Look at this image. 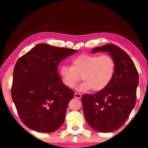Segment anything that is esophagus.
<instances>
[{"mask_svg": "<svg viewBox=\"0 0 148 148\" xmlns=\"http://www.w3.org/2000/svg\"><path fill=\"white\" fill-rule=\"evenodd\" d=\"M74 96H75V98H76L77 99H80L81 98H82V94L75 92V94H74Z\"/></svg>", "mask_w": 148, "mask_h": 148, "instance_id": "1", "label": "esophagus"}]
</instances>
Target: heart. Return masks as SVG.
<instances>
[{
    "label": "heart",
    "mask_w": 148,
    "mask_h": 148,
    "mask_svg": "<svg viewBox=\"0 0 148 148\" xmlns=\"http://www.w3.org/2000/svg\"><path fill=\"white\" fill-rule=\"evenodd\" d=\"M115 71L116 62L109 54H85L74 58L71 66H60L59 74L62 83L68 88H74L82 76L84 82L77 88V90L101 92L112 82Z\"/></svg>",
    "instance_id": "heart-1"
}]
</instances>
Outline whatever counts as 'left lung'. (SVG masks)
<instances>
[{
  "instance_id": "obj_1",
  "label": "left lung",
  "mask_w": 148,
  "mask_h": 148,
  "mask_svg": "<svg viewBox=\"0 0 148 148\" xmlns=\"http://www.w3.org/2000/svg\"><path fill=\"white\" fill-rule=\"evenodd\" d=\"M97 52H108L116 62V71L105 90L82 96L83 110L92 129L98 132H112L123 126L134 108L138 72L130 56L114 44H106L92 50L93 54Z\"/></svg>"
}]
</instances>
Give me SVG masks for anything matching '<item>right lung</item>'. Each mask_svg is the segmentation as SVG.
I'll return each mask as SVG.
<instances>
[{
	"label": "right lung",
	"mask_w": 148,
	"mask_h": 148,
	"mask_svg": "<svg viewBox=\"0 0 148 148\" xmlns=\"http://www.w3.org/2000/svg\"><path fill=\"white\" fill-rule=\"evenodd\" d=\"M76 51L40 44L16 62L11 96L20 119L28 128L51 133L64 123L74 92L62 82L58 66Z\"/></svg>",
	"instance_id": "obj_1"
}]
</instances>
